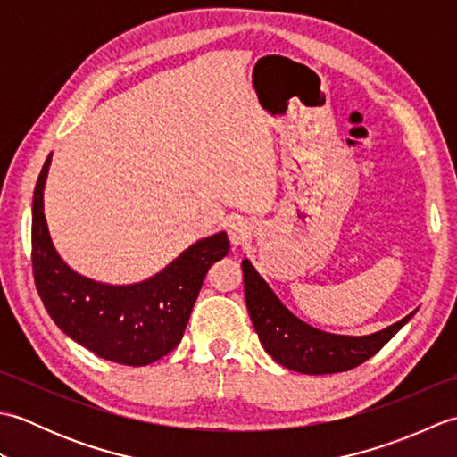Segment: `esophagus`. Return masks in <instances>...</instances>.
Instances as JSON below:
<instances>
[{"instance_id": "esophagus-1", "label": "esophagus", "mask_w": 457, "mask_h": 457, "mask_svg": "<svg viewBox=\"0 0 457 457\" xmlns=\"http://www.w3.org/2000/svg\"><path fill=\"white\" fill-rule=\"evenodd\" d=\"M228 237H229V244L234 247L245 244V241L251 237L249 221L245 218H241V216L229 218V221H228Z\"/></svg>"}]
</instances>
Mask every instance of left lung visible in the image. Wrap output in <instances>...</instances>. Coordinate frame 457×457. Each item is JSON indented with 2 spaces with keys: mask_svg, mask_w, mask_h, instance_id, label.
Returning <instances> with one entry per match:
<instances>
[{
  "mask_svg": "<svg viewBox=\"0 0 457 457\" xmlns=\"http://www.w3.org/2000/svg\"><path fill=\"white\" fill-rule=\"evenodd\" d=\"M241 270L245 304L261 345L278 365L296 373L326 375L353 369L373 357L416 314L412 310L399 322L367 336L329 334L290 312L249 259L241 261Z\"/></svg>",
  "mask_w": 457,
  "mask_h": 457,
  "instance_id": "8db88e82",
  "label": "left lung"
}]
</instances>
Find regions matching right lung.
Here are the masks:
<instances>
[{
	"label": "right lung",
	"instance_id": "obj_1",
	"mask_svg": "<svg viewBox=\"0 0 457 457\" xmlns=\"http://www.w3.org/2000/svg\"><path fill=\"white\" fill-rule=\"evenodd\" d=\"M53 153L33 192V275L48 316L76 344L121 365H149L180 344L208 269L228 255L226 231L198 239L153 277L110 285L84 277L58 255L45 218Z\"/></svg>",
	"mask_w": 457,
	"mask_h": 457
}]
</instances>
